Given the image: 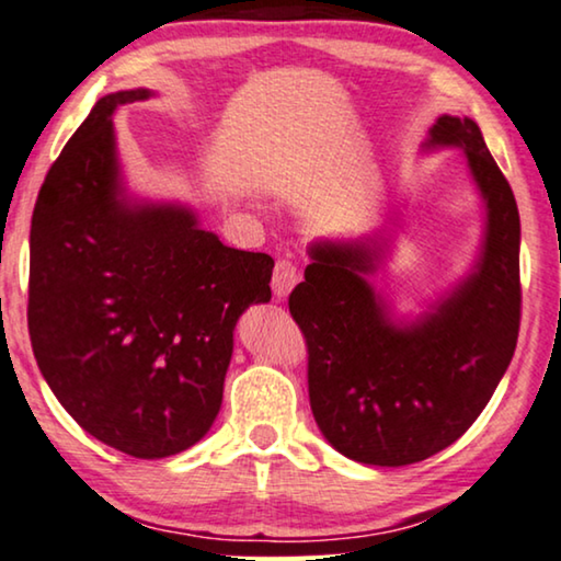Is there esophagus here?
Returning a JSON list of instances; mask_svg holds the SVG:
<instances>
[{
	"label": "esophagus",
	"mask_w": 561,
	"mask_h": 561,
	"mask_svg": "<svg viewBox=\"0 0 561 561\" xmlns=\"http://www.w3.org/2000/svg\"><path fill=\"white\" fill-rule=\"evenodd\" d=\"M299 282V272L297 266L287 262V259H282V262H277V266H274V274H272V289H274V297L277 299H284L289 295L291 289H295V284Z\"/></svg>",
	"instance_id": "esophagus-1"
}]
</instances>
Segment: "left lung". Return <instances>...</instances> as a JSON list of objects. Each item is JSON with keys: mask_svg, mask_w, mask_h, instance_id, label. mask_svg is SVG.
<instances>
[{"mask_svg": "<svg viewBox=\"0 0 561 561\" xmlns=\"http://www.w3.org/2000/svg\"><path fill=\"white\" fill-rule=\"evenodd\" d=\"M427 149L465 152L485 208L480 254L468 277L412 322L397 320L370 277L391 233L314 241L289 295L307 341L312 416L337 453L399 468L437 455L478 420L514 358L520 320V220L514 191L480 126L442 114Z\"/></svg>", "mask_w": 561, "mask_h": 561, "instance_id": "obj_1", "label": "left lung"}]
</instances>
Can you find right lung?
<instances>
[{"label":"right lung","mask_w":561,"mask_h":561,"mask_svg":"<svg viewBox=\"0 0 561 561\" xmlns=\"http://www.w3.org/2000/svg\"><path fill=\"white\" fill-rule=\"evenodd\" d=\"M108 93L53 162L30 228V341L66 412L141 460L205 437L224 401L233 328L272 299L274 259L220 243L183 203L126 193Z\"/></svg>","instance_id":"1"}]
</instances>
